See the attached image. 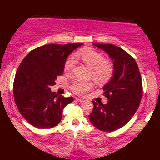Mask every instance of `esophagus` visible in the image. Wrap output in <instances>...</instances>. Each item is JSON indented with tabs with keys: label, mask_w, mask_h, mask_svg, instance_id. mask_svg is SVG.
Instances as JSON below:
<instances>
[{
	"label": "esophagus",
	"mask_w": 160,
	"mask_h": 160,
	"mask_svg": "<svg viewBox=\"0 0 160 160\" xmlns=\"http://www.w3.org/2000/svg\"><path fill=\"white\" fill-rule=\"evenodd\" d=\"M75 100L77 101V102H83V100H81V99H79V98H75Z\"/></svg>",
	"instance_id": "34e87169"
}]
</instances>
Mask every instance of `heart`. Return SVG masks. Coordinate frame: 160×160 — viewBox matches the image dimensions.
<instances>
[{"instance_id": "heart-1", "label": "heart", "mask_w": 160, "mask_h": 160, "mask_svg": "<svg viewBox=\"0 0 160 160\" xmlns=\"http://www.w3.org/2000/svg\"><path fill=\"white\" fill-rule=\"evenodd\" d=\"M81 59L85 64L92 68V76L98 82H105L112 78L113 66L111 62L106 61L105 57L100 52L93 49L81 50L76 52L74 55H71L66 60L64 69L70 72L76 65V59ZM93 83L90 81L76 80L71 86V88L78 94H83L92 88Z\"/></svg>"}]
</instances>
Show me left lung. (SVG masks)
<instances>
[{
  "instance_id": "obj_1",
  "label": "left lung",
  "mask_w": 160,
  "mask_h": 160,
  "mask_svg": "<svg viewBox=\"0 0 160 160\" xmlns=\"http://www.w3.org/2000/svg\"><path fill=\"white\" fill-rule=\"evenodd\" d=\"M106 52L113 62V76L102 87L108 102H96L88 117L99 130L111 132L122 128L135 114L142 96V84L138 66L122 48L112 44L94 43Z\"/></svg>"
}]
</instances>
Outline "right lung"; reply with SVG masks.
<instances>
[{
	"instance_id": "1",
	"label": "right lung",
	"mask_w": 160,
	"mask_h": 160,
	"mask_svg": "<svg viewBox=\"0 0 160 160\" xmlns=\"http://www.w3.org/2000/svg\"><path fill=\"white\" fill-rule=\"evenodd\" d=\"M82 43L47 44L30 52L15 74L14 98L22 116L38 128H50L62 119V112L74 98L58 96L50 86L61 75L68 55Z\"/></svg>"
}]
</instances>
